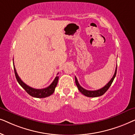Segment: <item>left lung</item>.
I'll use <instances>...</instances> for the list:
<instances>
[{
	"instance_id": "left-lung-1",
	"label": "left lung",
	"mask_w": 135,
	"mask_h": 135,
	"mask_svg": "<svg viewBox=\"0 0 135 135\" xmlns=\"http://www.w3.org/2000/svg\"><path fill=\"white\" fill-rule=\"evenodd\" d=\"M116 73H117V66H116L115 68V73L113 75V77H112V79H110V80L108 84H107L106 85H105L104 87L101 88V89L97 90H94V91H91V90H87L86 89H84V88H82V86L80 85V84H79L78 80H77V79L76 78V77H75V84L78 88V90L80 91L81 93H82L83 95L86 96V97H100V96L104 95V94L106 93L107 91V90L109 89V88L110 87V86L111 85L112 83L113 82V80L114 78H115V75H116Z\"/></svg>"
}]
</instances>
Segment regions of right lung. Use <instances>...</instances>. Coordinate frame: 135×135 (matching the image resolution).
Masks as SVG:
<instances>
[{"label":"right lung","instance_id":"add662e5","mask_svg":"<svg viewBox=\"0 0 135 135\" xmlns=\"http://www.w3.org/2000/svg\"><path fill=\"white\" fill-rule=\"evenodd\" d=\"M13 68L15 71V77L18 82L19 83L20 85H21L22 87L26 90V91L29 95H31V97L42 98H46L49 97V96L52 95V94L54 93L55 89L57 85V84H58L59 76H56L55 77V79H54V80L53 81V82L51 83L49 86H47V88H42V89H36V88L31 87V86L27 85L26 84H25V83L21 80L20 77L18 76L14 64Z\"/></svg>","mask_w":135,"mask_h":135}]
</instances>
